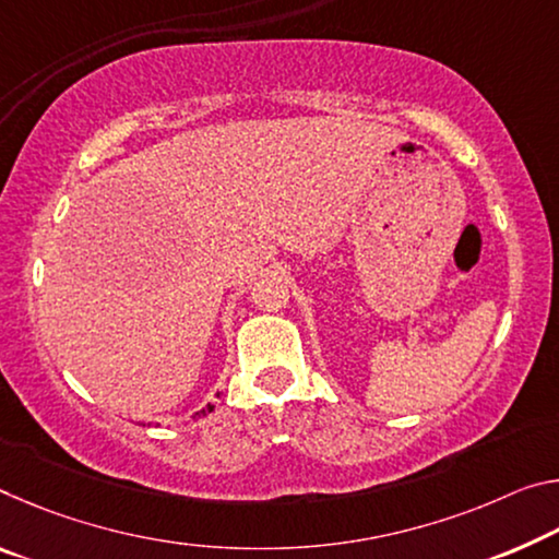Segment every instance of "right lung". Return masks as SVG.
Wrapping results in <instances>:
<instances>
[{
    "label": "right lung",
    "mask_w": 559,
    "mask_h": 559,
    "mask_svg": "<svg viewBox=\"0 0 559 559\" xmlns=\"http://www.w3.org/2000/svg\"><path fill=\"white\" fill-rule=\"evenodd\" d=\"M211 411H214V405H206V407H203V411H199L197 415H193V418H201V415H206V413H211Z\"/></svg>",
    "instance_id": "right-lung-1"
}]
</instances>
